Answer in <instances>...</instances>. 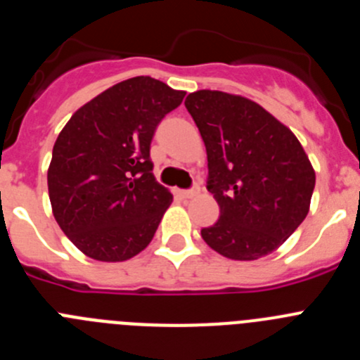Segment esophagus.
<instances>
[{
	"label": "esophagus",
	"mask_w": 360,
	"mask_h": 360,
	"mask_svg": "<svg viewBox=\"0 0 360 360\" xmlns=\"http://www.w3.org/2000/svg\"><path fill=\"white\" fill-rule=\"evenodd\" d=\"M178 195L182 198H193V196L198 195V187H193V189H178Z\"/></svg>",
	"instance_id": "34e87169"
}]
</instances>
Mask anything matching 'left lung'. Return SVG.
I'll use <instances>...</instances> for the list:
<instances>
[{"mask_svg":"<svg viewBox=\"0 0 360 360\" xmlns=\"http://www.w3.org/2000/svg\"><path fill=\"white\" fill-rule=\"evenodd\" d=\"M186 108L207 149V191L219 219L202 229L218 254L252 262L274 252L303 224L316 173L294 133L240 95L200 90Z\"/></svg>","mask_w":360,"mask_h":360,"instance_id":"left-lung-1","label":"left lung"}]
</instances>
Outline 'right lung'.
Segmentation results:
<instances>
[{
  "instance_id": "obj_1",
  "label": "right lung",
  "mask_w": 360,
  "mask_h": 360,
  "mask_svg": "<svg viewBox=\"0 0 360 360\" xmlns=\"http://www.w3.org/2000/svg\"><path fill=\"white\" fill-rule=\"evenodd\" d=\"M184 97L157 79H128L79 108L59 133L50 203L86 256L126 262L153 240L173 195L153 176L149 148L160 120Z\"/></svg>"
}]
</instances>
